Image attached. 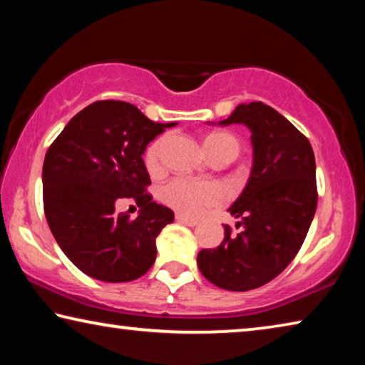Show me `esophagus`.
Returning <instances> with one entry per match:
<instances>
[{
	"label": "esophagus",
	"mask_w": 365,
	"mask_h": 365,
	"mask_svg": "<svg viewBox=\"0 0 365 365\" xmlns=\"http://www.w3.org/2000/svg\"><path fill=\"white\" fill-rule=\"evenodd\" d=\"M175 219H177L178 224H183V225H188V227H195V225H197V222H196L195 219L185 217V215H182V214H177V215H175Z\"/></svg>",
	"instance_id": "esophagus-1"
}]
</instances>
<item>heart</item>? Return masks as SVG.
<instances>
[{"instance_id":"heart-1","label":"heart","mask_w":365,"mask_h":365,"mask_svg":"<svg viewBox=\"0 0 365 365\" xmlns=\"http://www.w3.org/2000/svg\"><path fill=\"white\" fill-rule=\"evenodd\" d=\"M164 143L165 137H159L146 148L145 164L150 172H158L160 169V154H163ZM205 145L211 158L225 156L233 160L240 153V141L228 132L207 133ZM159 197L164 205L175 209L185 217H197L209 207L224 205L227 200V190L215 182L177 177L163 185Z\"/></svg>"}]
</instances>
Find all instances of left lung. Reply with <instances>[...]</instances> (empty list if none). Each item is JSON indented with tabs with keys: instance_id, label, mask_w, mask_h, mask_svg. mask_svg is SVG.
Returning <instances> with one entry per match:
<instances>
[{
	"instance_id": "obj_1",
	"label": "left lung",
	"mask_w": 365,
	"mask_h": 365,
	"mask_svg": "<svg viewBox=\"0 0 365 365\" xmlns=\"http://www.w3.org/2000/svg\"><path fill=\"white\" fill-rule=\"evenodd\" d=\"M222 125L251 130L255 164L217 248L197 252V267L215 287L248 292L265 285L298 255L317 207L316 158L309 140L274 108L240 104Z\"/></svg>"
}]
</instances>
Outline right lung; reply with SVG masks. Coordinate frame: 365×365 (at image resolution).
I'll list each match as a JSON object with an SVG mask.
<instances>
[{
	"label": "right lung",
	"instance_id": "add662e5",
	"mask_svg": "<svg viewBox=\"0 0 365 365\" xmlns=\"http://www.w3.org/2000/svg\"><path fill=\"white\" fill-rule=\"evenodd\" d=\"M175 123H156L130 103L96 101L73 115L43 163V207L61 250L96 280L140 279L156 261V237L174 222L153 201L143 153ZM132 197L138 218L115 213Z\"/></svg>",
	"mask_w": 365,
	"mask_h": 365
}]
</instances>
